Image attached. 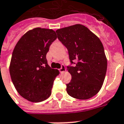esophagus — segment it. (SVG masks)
I'll list each match as a JSON object with an SVG mask.
<instances>
[{"label": "esophagus", "mask_w": 124, "mask_h": 124, "mask_svg": "<svg viewBox=\"0 0 124 124\" xmlns=\"http://www.w3.org/2000/svg\"><path fill=\"white\" fill-rule=\"evenodd\" d=\"M66 68H65L64 66H62V67L59 69V71L60 73H63V72L66 71Z\"/></svg>", "instance_id": "esophagus-1"}]
</instances>
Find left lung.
Wrapping results in <instances>:
<instances>
[{
    "label": "left lung",
    "mask_w": 124,
    "mask_h": 124,
    "mask_svg": "<svg viewBox=\"0 0 124 124\" xmlns=\"http://www.w3.org/2000/svg\"><path fill=\"white\" fill-rule=\"evenodd\" d=\"M58 38L68 50L70 60L78 62L68 66L71 79L66 84L68 94L75 99H89L97 95L104 83L107 59L98 37L81 24L57 29Z\"/></svg>",
    "instance_id": "left-lung-1"
}]
</instances>
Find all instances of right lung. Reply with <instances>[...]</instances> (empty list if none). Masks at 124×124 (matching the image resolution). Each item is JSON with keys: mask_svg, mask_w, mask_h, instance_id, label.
I'll use <instances>...</instances> for the list:
<instances>
[{"mask_svg": "<svg viewBox=\"0 0 124 124\" xmlns=\"http://www.w3.org/2000/svg\"><path fill=\"white\" fill-rule=\"evenodd\" d=\"M57 38L53 29L29 30L16 45L10 64V74L16 89L24 99L39 102L51 95L53 82L60 74L48 66L49 46Z\"/></svg>", "mask_w": 124, "mask_h": 124, "instance_id": "right-lung-1", "label": "right lung"}]
</instances>
